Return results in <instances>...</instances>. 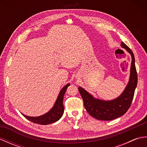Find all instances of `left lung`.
Returning a JSON list of instances; mask_svg holds the SVG:
<instances>
[{"label": "left lung", "instance_id": "8db88e82", "mask_svg": "<svg viewBox=\"0 0 147 147\" xmlns=\"http://www.w3.org/2000/svg\"><path fill=\"white\" fill-rule=\"evenodd\" d=\"M121 47L126 49L131 56V64L129 82L119 96L111 100H104L95 98L82 87L79 86L78 88L86 111L96 119L111 121L122 116L128 110L133 99L138 82L135 56L131 50L124 42H121Z\"/></svg>", "mask_w": 147, "mask_h": 147}]
</instances>
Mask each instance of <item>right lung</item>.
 <instances>
[{
    "instance_id": "1",
    "label": "right lung",
    "mask_w": 147,
    "mask_h": 147,
    "mask_svg": "<svg viewBox=\"0 0 147 147\" xmlns=\"http://www.w3.org/2000/svg\"><path fill=\"white\" fill-rule=\"evenodd\" d=\"M70 85V83H67L65 85L59 92L57 100L52 108L47 113L37 117H32L23 114V116L26 118L28 120L33 122L34 123L42 124V125H47V124L54 123L55 122L59 121L62 116L64 113V108L63 105V99L65 91L67 87Z\"/></svg>"
}]
</instances>
